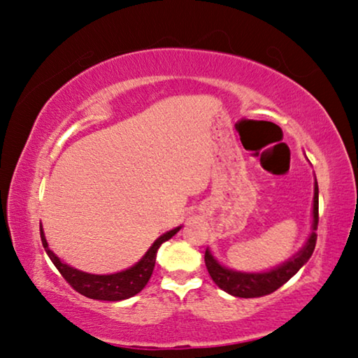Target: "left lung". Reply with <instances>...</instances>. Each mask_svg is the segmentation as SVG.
<instances>
[{"label":"left lung","instance_id":"obj_1","mask_svg":"<svg viewBox=\"0 0 358 358\" xmlns=\"http://www.w3.org/2000/svg\"><path fill=\"white\" fill-rule=\"evenodd\" d=\"M317 227H318V183L315 180V193H313V225L312 233L308 236L306 246H303L299 252L291 257L287 262H285L276 268L270 271H264V273H244V271L230 270L227 266H222L220 264L213 259L209 249H206V266L209 271L210 278L213 282L223 289L228 294L234 297H262L266 294H271L278 287L285 285L294 276L301 266L312 257L313 249L317 244Z\"/></svg>","mask_w":358,"mask_h":358}]
</instances>
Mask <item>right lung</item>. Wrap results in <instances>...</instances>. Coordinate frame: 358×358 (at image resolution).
<instances>
[{"instance_id":"right-lung-1","label":"right lung","mask_w":358,"mask_h":358,"mask_svg":"<svg viewBox=\"0 0 358 358\" xmlns=\"http://www.w3.org/2000/svg\"><path fill=\"white\" fill-rule=\"evenodd\" d=\"M180 228L181 227L173 228V230L162 234L161 238H157L152 246L149 248L148 252L143 255L140 262L130 266L128 270L112 275L85 273V271L72 268V266H69L67 264L61 262V260L57 259V255H55V252L48 248L43 228H40V234L43 248H45L48 257L51 259V262L55 264L57 270H59L64 280H66L77 292H80V294L85 297L96 299V301H124V299L138 294V292L148 285V281L152 275L154 265H156L157 249L161 248L162 243L169 241L173 234H177L180 231Z\"/></svg>"}]
</instances>
